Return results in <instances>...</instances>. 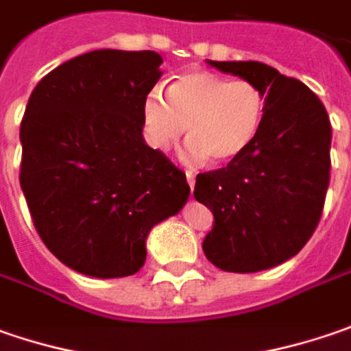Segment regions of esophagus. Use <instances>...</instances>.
<instances>
[{
    "mask_svg": "<svg viewBox=\"0 0 351 351\" xmlns=\"http://www.w3.org/2000/svg\"><path fill=\"white\" fill-rule=\"evenodd\" d=\"M186 180H189V186H191V191H194V182H196V176L191 171H186Z\"/></svg>",
    "mask_w": 351,
    "mask_h": 351,
    "instance_id": "esophagus-1",
    "label": "esophagus"
}]
</instances>
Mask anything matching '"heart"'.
<instances>
[{
  "mask_svg": "<svg viewBox=\"0 0 351 351\" xmlns=\"http://www.w3.org/2000/svg\"><path fill=\"white\" fill-rule=\"evenodd\" d=\"M263 92L247 80L221 78L210 72L180 74L167 96L151 90L143 99V125L155 149H169L189 128L186 155L226 165L241 157L261 128Z\"/></svg>",
  "mask_w": 351,
  "mask_h": 351,
  "instance_id": "b5f03b06",
  "label": "heart"
}]
</instances>
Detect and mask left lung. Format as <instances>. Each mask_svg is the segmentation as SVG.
Wrapping results in <instances>:
<instances>
[{"label":"left lung","mask_w":351,"mask_h":351,"mask_svg":"<svg viewBox=\"0 0 351 351\" xmlns=\"http://www.w3.org/2000/svg\"><path fill=\"white\" fill-rule=\"evenodd\" d=\"M206 62L257 86L265 112L241 157L196 176L194 198L214 214L202 250L221 271H265L295 257L320 221L330 182V119L308 86L273 66Z\"/></svg>","instance_id":"obj_1"}]
</instances>
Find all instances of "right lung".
<instances>
[{
    "label": "right lung",
    "instance_id": "1",
    "mask_svg": "<svg viewBox=\"0 0 351 351\" xmlns=\"http://www.w3.org/2000/svg\"><path fill=\"white\" fill-rule=\"evenodd\" d=\"M153 51L101 49L49 72L21 121V191L43 243L98 279L137 273L153 226L191 186L143 139V99L160 78Z\"/></svg>",
    "mask_w": 351,
    "mask_h": 351
}]
</instances>
